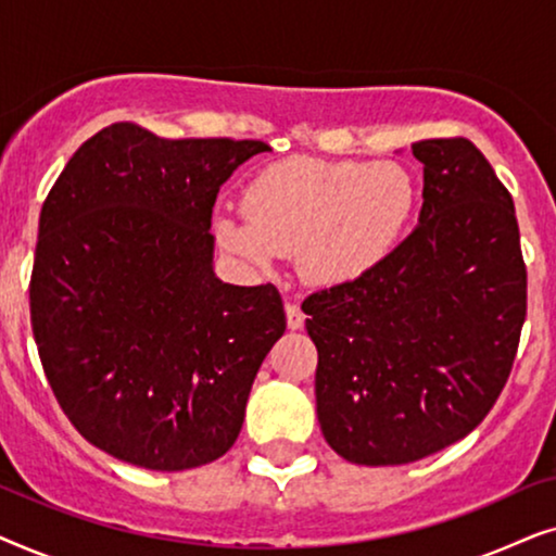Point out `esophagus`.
Listing matches in <instances>:
<instances>
[{"label": "esophagus", "mask_w": 556, "mask_h": 556, "mask_svg": "<svg viewBox=\"0 0 556 556\" xmlns=\"http://www.w3.org/2000/svg\"><path fill=\"white\" fill-rule=\"evenodd\" d=\"M303 318H306V314H303V311L299 308V303L288 301V303H286V321H288V329H291V331L301 329Z\"/></svg>", "instance_id": "esophagus-1"}]
</instances>
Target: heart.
<instances>
[{
	"label": "heart",
	"instance_id": "b5f03b06",
	"mask_svg": "<svg viewBox=\"0 0 556 556\" xmlns=\"http://www.w3.org/2000/svg\"><path fill=\"white\" fill-rule=\"evenodd\" d=\"M242 207L245 215L215 219L227 253L255 268L299 255L308 283L333 288L369 276L397 250L415 215L417 181L394 162L293 156L257 172Z\"/></svg>",
	"mask_w": 556,
	"mask_h": 556
}]
</instances>
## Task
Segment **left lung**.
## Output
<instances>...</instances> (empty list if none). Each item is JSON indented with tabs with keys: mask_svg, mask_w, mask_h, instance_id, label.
<instances>
[{
	"mask_svg": "<svg viewBox=\"0 0 556 556\" xmlns=\"http://www.w3.org/2000/svg\"><path fill=\"white\" fill-rule=\"evenodd\" d=\"M420 225L354 283L301 303L316 415L356 466H402L478 428L511 375L527 265L508 189L463 136L413 143Z\"/></svg>",
	"mask_w": 556,
	"mask_h": 556,
	"instance_id": "left-lung-1",
	"label": "left lung"
}]
</instances>
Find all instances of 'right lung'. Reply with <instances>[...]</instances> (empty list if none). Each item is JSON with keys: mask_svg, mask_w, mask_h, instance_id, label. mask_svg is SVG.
<instances>
[{"mask_svg": "<svg viewBox=\"0 0 556 556\" xmlns=\"http://www.w3.org/2000/svg\"><path fill=\"white\" fill-rule=\"evenodd\" d=\"M261 151L121 121L75 151L42 204L37 352L67 420L113 458L187 470L240 435L286 311L276 286L215 278L210 225L219 187Z\"/></svg>", "mask_w": 556, "mask_h": 556, "instance_id": "add662e5", "label": "right lung"}]
</instances>
